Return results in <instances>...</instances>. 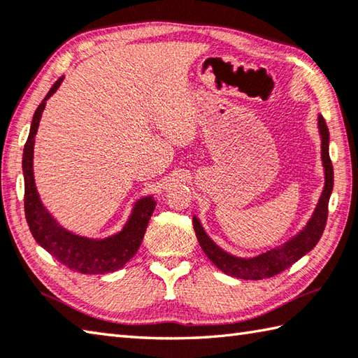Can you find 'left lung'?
Segmentation results:
<instances>
[{"label":"left lung","mask_w":358,"mask_h":358,"mask_svg":"<svg viewBox=\"0 0 358 358\" xmlns=\"http://www.w3.org/2000/svg\"><path fill=\"white\" fill-rule=\"evenodd\" d=\"M318 131L321 138V161H323L324 169V187L320 195L317 208L313 209L310 219L307 220L303 229L299 231L287 242L279 247L267 250L265 253L256 255L253 257H241L228 253L220 248L211 237L206 234L203 229L201 223L197 215L192 217L194 229L197 234V241L201 250L209 257L217 268L222 270L225 275L239 278V279H250V281H259V279L271 278L278 273L284 271L285 268L292 267L293 264L299 261L301 257L306 256L323 236L327 220V206L329 199H331L334 189V167L329 157V130L324 117L318 115Z\"/></svg>","instance_id":"left-lung-1"}]
</instances>
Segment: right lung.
Wrapping results in <instances>:
<instances>
[{"label": "right lung", "mask_w": 358, "mask_h": 358, "mask_svg": "<svg viewBox=\"0 0 358 358\" xmlns=\"http://www.w3.org/2000/svg\"><path fill=\"white\" fill-rule=\"evenodd\" d=\"M63 79L65 77L62 76L54 83L45 99L35 110L29 136L24 144L23 175L26 222L35 242L57 259L60 264L82 273V275H105V273L122 268L136 255L157 201L153 200L152 195L136 200L122 229L117 231L116 234L103 237V239H93V237L71 233L59 225V222L43 206L34 180V144L46 101L59 90Z\"/></svg>", "instance_id": "1"}]
</instances>
